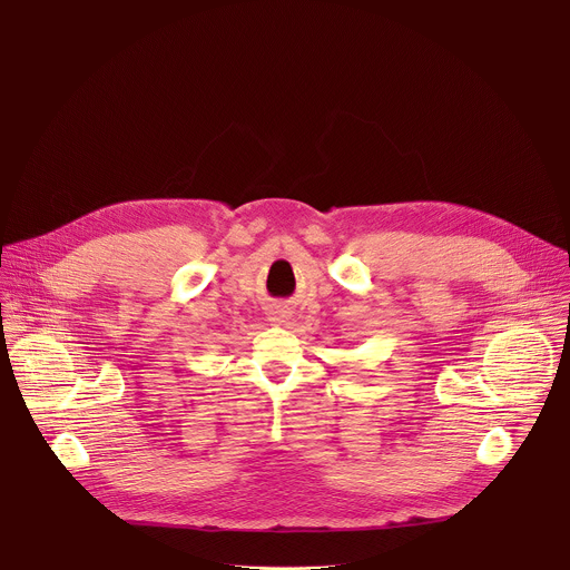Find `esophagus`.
<instances>
[{
  "label": "esophagus",
  "instance_id": "1",
  "mask_svg": "<svg viewBox=\"0 0 570 570\" xmlns=\"http://www.w3.org/2000/svg\"><path fill=\"white\" fill-rule=\"evenodd\" d=\"M288 308L286 306H271L268 308V320L273 322V324H284L286 320H288Z\"/></svg>",
  "mask_w": 570,
  "mask_h": 570
}]
</instances>
